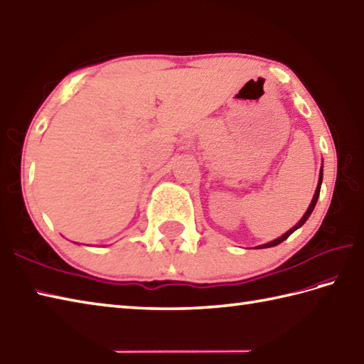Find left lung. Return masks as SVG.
<instances>
[{"instance_id":"left-lung-1","label":"left lung","mask_w":364,"mask_h":364,"mask_svg":"<svg viewBox=\"0 0 364 364\" xmlns=\"http://www.w3.org/2000/svg\"><path fill=\"white\" fill-rule=\"evenodd\" d=\"M321 185H322V169H321V177H318V183H317V188H316V193H314V198H313V201H311V204H309V207H308V210H306V213L303 215V218L299 221V223H296L292 229H289V231L284 234V235H281V237H278L277 240H273V242H269V243H265V245H261V248H270V247H277V245H279L281 242H284L289 235H291L295 229H299L300 226H303L305 225V221L309 218V215H311V212L314 210V207H316V203H317V199H318V193H321Z\"/></svg>"}]
</instances>
